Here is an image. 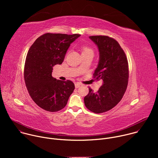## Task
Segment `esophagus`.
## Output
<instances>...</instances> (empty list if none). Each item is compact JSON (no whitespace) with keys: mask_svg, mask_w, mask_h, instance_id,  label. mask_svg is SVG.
Masks as SVG:
<instances>
[{"mask_svg":"<svg viewBox=\"0 0 158 158\" xmlns=\"http://www.w3.org/2000/svg\"><path fill=\"white\" fill-rule=\"evenodd\" d=\"M81 85H82V84H81V83H79V82H76V83L75 84V87H76V88H79Z\"/></svg>","mask_w":158,"mask_h":158,"instance_id":"1","label":"esophagus"}]
</instances>
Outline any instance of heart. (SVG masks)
Returning <instances> with one entry per match:
<instances>
[{"instance_id":"b5f03b06","label":"heart","mask_w":158,"mask_h":158,"mask_svg":"<svg viewBox=\"0 0 158 158\" xmlns=\"http://www.w3.org/2000/svg\"><path fill=\"white\" fill-rule=\"evenodd\" d=\"M81 51L82 55L92 54L94 55V49L86 44H83L81 46Z\"/></svg>"}]
</instances>
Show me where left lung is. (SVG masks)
I'll use <instances>...</instances> for the list:
<instances>
[{"label": "left lung", "mask_w": 158, "mask_h": 158, "mask_svg": "<svg viewBox=\"0 0 158 158\" xmlns=\"http://www.w3.org/2000/svg\"><path fill=\"white\" fill-rule=\"evenodd\" d=\"M89 38L99 52L94 78L102 79L103 84L97 92L89 87V94L84 100L89 110L98 114L112 109L123 98L127 86L129 67L126 56L115 39L106 35Z\"/></svg>", "instance_id": "1"}]
</instances>
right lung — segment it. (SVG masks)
I'll return each mask as SVG.
<instances>
[{"label": "right lung", "mask_w": 158, "mask_h": 158, "mask_svg": "<svg viewBox=\"0 0 158 158\" xmlns=\"http://www.w3.org/2000/svg\"><path fill=\"white\" fill-rule=\"evenodd\" d=\"M80 34H45L30 48L24 65V80L34 102L42 109L57 112L63 109L73 93L71 81H62L52 76L53 67L61 64L70 45Z\"/></svg>", "instance_id": "1"}]
</instances>
